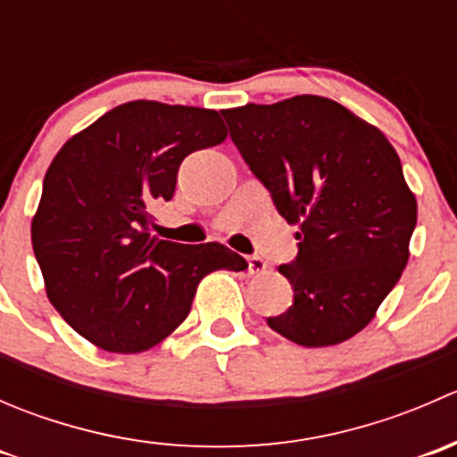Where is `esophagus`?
Wrapping results in <instances>:
<instances>
[{"label": "esophagus", "instance_id": "obj_1", "mask_svg": "<svg viewBox=\"0 0 457 457\" xmlns=\"http://www.w3.org/2000/svg\"><path fill=\"white\" fill-rule=\"evenodd\" d=\"M267 270V262L261 256H250L247 258V271L250 274H262Z\"/></svg>", "mask_w": 457, "mask_h": 457}]
</instances>
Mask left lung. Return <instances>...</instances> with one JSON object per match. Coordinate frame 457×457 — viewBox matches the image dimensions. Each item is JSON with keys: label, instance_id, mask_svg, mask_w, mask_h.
I'll list each match as a JSON object with an SVG mask.
<instances>
[{"label": "left lung", "instance_id": "left-lung-1", "mask_svg": "<svg viewBox=\"0 0 457 457\" xmlns=\"http://www.w3.org/2000/svg\"><path fill=\"white\" fill-rule=\"evenodd\" d=\"M229 137L276 210L298 256L278 271L294 303L267 325L303 347H329L365 329L409 261L416 196L398 152L345 105L301 95L223 110Z\"/></svg>", "mask_w": 457, "mask_h": 457}]
</instances>
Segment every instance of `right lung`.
<instances>
[{
  "mask_svg": "<svg viewBox=\"0 0 457 457\" xmlns=\"http://www.w3.org/2000/svg\"><path fill=\"white\" fill-rule=\"evenodd\" d=\"M228 137L216 110L130 101L63 143L44 179L32 250L46 294L79 336L114 353L154 347L190 314L203 276L243 271L219 243L152 237L179 165Z\"/></svg>",
  "mask_w": 457,
  "mask_h": 457,
  "instance_id": "right-lung-1",
  "label": "right lung"
}]
</instances>
